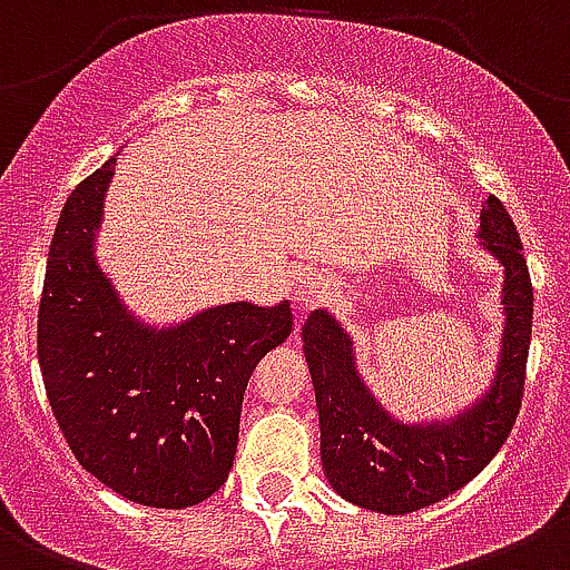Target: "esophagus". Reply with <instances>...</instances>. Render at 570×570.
I'll return each mask as SVG.
<instances>
[{
    "label": "esophagus",
    "mask_w": 570,
    "mask_h": 570,
    "mask_svg": "<svg viewBox=\"0 0 570 570\" xmlns=\"http://www.w3.org/2000/svg\"><path fill=\"white\" fill-rule=\"evenodd\" d=\"M324 294H327V279H324V276L305 274L296 282V302H299L302 307L316 305V302L324 299Z\"/></svg>",
    "instance_id": "esophagus-1"
}]
</instances>
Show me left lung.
<instances>
[{"instance_id":"1","label":"left lung","mask_w":570,"mask_h":570,"mask_svg":"<svg viewBox=\"0 0 570 570\" xmlns=\"http://www.w3.org/2000/svg\"><path fill=\"white\" fill-rule=\"evenodd\" d=\"M481 240L503 265V313L495 383L453 422L403 425L377 405L355 370L352 341L327 311L302 327L316 389L322 464L346 501L383 514H409L453 495L501 451L523 400L534 294L520 235L495 195L481 207Z\"/></svg>"}]
</instances>
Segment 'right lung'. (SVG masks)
I'll return each instance as SVG.
<instances>
[{
  "mask_svg": "<svg viewBox=\"0 0 570 570\" xmlns=\"http://www.w3.org/2000/svg\"><path fill=\"white\" fill-rule=\"evenodd\" d=\"M114 159L58 218L38 307V363L75 459L117 495L156 509L207 501L229 479L248 377L291 335V305L209 307L150 330L95 263Z\"/></svg>",
  "mask_w": 570,
  "mask_h": 570,
  "instance_id": "obj_1",
  "label": "right lung"
}]
</instances>
